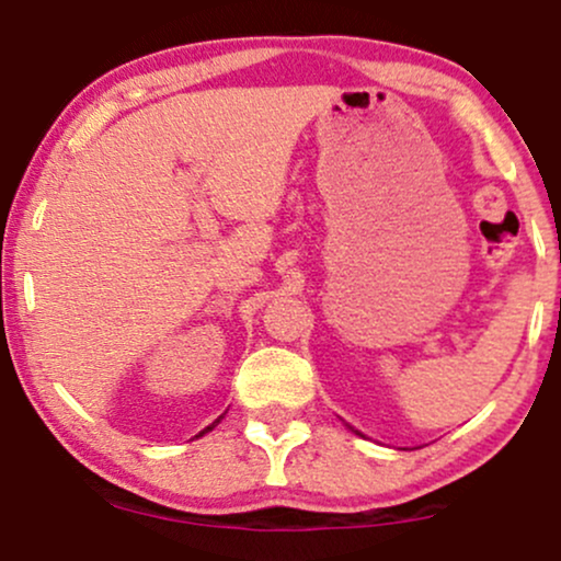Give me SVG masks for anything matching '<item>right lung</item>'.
<instances>
[{
	"label": "right lung",
	"mask_w": 561,
	"mask_h": 561,
	"mask_svg": "<svg viewBox=\"0 0 561 561\" xmlns=\"http://www.w3.org/2000/svg\"><path fill=\"white\" fill-rule=\"evenodd\" d=\"M216 424V422H214ZM214 424H210V427L208 430H214ZM208 430H203V433H208ZM203 433H199V435H203Z\"/></svg>",
	"instance_id": "add662e5"
}]
</instances>
